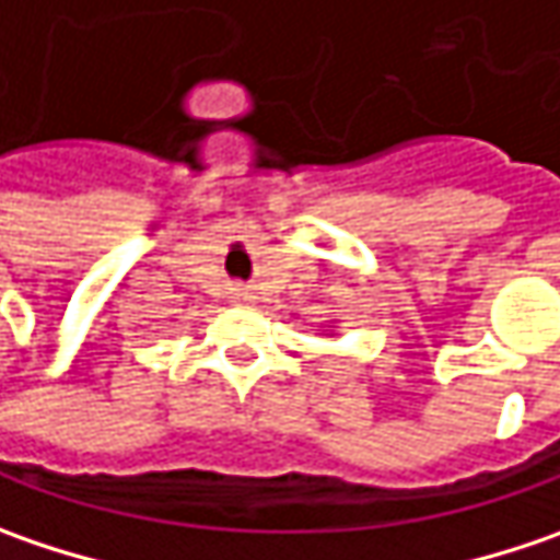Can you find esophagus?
I'll list each match as a JSON object with an SVG mask.
<instances>
[{
	"instance_id": "esophagus-1",
	"label": "esophagus",
	"mask_w": 560,
	"mask_h": 560,
	"mask_svg": "<svg viewBox=\"0 0 560 560\" xmlns=\"http://www.w3.org/2000/svg\"><path fill=\"white\" fill-rule=\"evenodd\" d=\"M229 294H232L234 301H254V288L244 284V281H234L232 288H229Z\"/></svg>"
}]
</instances>
